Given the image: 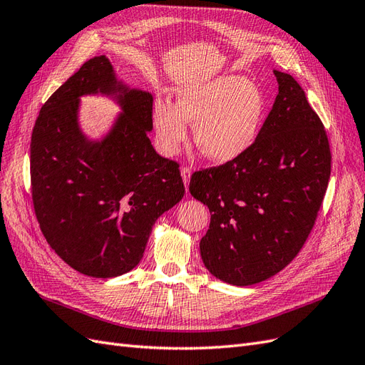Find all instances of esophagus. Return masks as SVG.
<instances>
[{"label": "esophagus", "instance_id": "1", "mask_svg": "<svg viewBox=\"0 0 365 365\" xmlns=\"http://www.w3.org/2000/svg\"><path fill=\"white\" fill-rule=\"evenodd\" d=\"M181 176H182V181H184V185L185 189L189 187V182H190V176H192V170L189 168H182L181 169Z\"/></svg>", "mask_w": 365, "mask_h": 365}]
</instances>
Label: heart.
Listing matches in <instances>:
<instances>
[{
    "label": "heart",
    "instance_id": "obj_1",
    "mask_svg": "<svg viewBox=\"0 0 365 365\" xmlns=\"http://www.w3.org/2000/svg\"><path fill=\"white\" fill-rule=\"evenodd\" d=\"M268 103L247 77L224 74L180 86L175 105L160 98L153 125L164 153L172 155L185 141L187 123L195 126V145L217 164L237 160L256 143L267 120Z\"/></svg>",
    "mask_w": 365,
    "mask_h": 365
}]
</instances>
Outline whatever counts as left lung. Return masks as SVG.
I'll list each match as a JSON object with an SVG mask.
<instances>
[{
    "label": "left lung",
    "mask_w": 365,
    "mask_h": 365,
    "mask_svg": "<svg viewBox=\"0 0 365 365\" xmlns=\"http://www.w3.org/2000/svg\"><path fill=\"white\" fill-rule=\"evenodd\" d=\"M251 149L195 172L189 190L210 210L201 257L216 279L250 286L280 272L311 233L330 178L324 126L291 74Z\"/></svg>",
    "instance_id": "1"
}]
</instances>
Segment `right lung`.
Returning <instances> with one entry per match:
<instances>
[{"label": "right lung", "mask_w": 365, "mask_h": 365, "mask_svg": "<svg viewBox=\"0 0 365 365\" xmlns=\"http://www.w3.org/2000/svg\"><path fill=\"white\" fill-rule=\"evenodd\" d=\"M113 98L122 113L102 139L80 128V97ZM149 91L117 79L106 56L85 62L41 108L30 143L31 197L43 237L71 268L97 279L134 269L155 220L178 204V164L160 157Z\"/></svg>", "instance_id": "right-lung-1"}]
</instances>
